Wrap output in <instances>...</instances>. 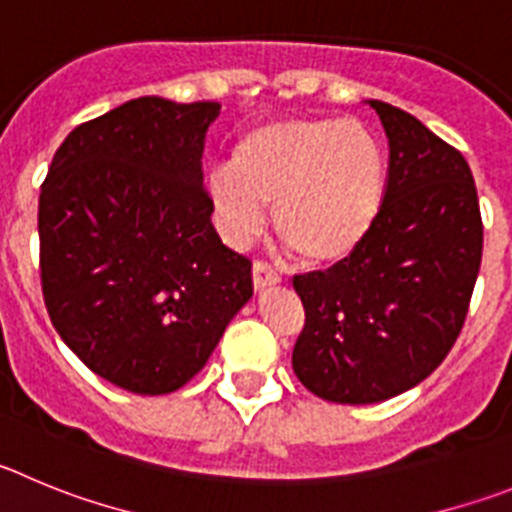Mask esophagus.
Listing matches in <instances>:
<instances>
[{
	"instance_id": "34e87169",
	"label": "esophagus",
	"mask_w": 512,
	"mask_h": 512,
	"mask_svg": "<svg viewBox=\"0 0 512 512\" xmlns=\"http://www.w3.org/2000/svg\"><path fill=\"white\" fill-rule=\"evenodd\" d=\"M252 280H255L257 290H265L270 288V285L280 283V273L273 265H267L265 260H257L255 265H252Z\"/></svg>"
}]
</instances>
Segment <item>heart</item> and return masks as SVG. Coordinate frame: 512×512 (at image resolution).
Instances as JSON below:
<instances>
[{
	"label": "heart",
	"instance_id": "b5f03b06",
	"mask_svg": "<svg viewBox=\"0 0 512 512\" xmlns=\"http://www.w3.org/2000/svg\"><path fill=\"white\" fill-rule=\"evenodd\" d=\"M388 155L359 119H273L234 142L232 165L211 170L224 232L247 242L273 206L275 232L306 262L354 255L388 199Z\"/></svg>",
	"mask_w": 512,
	"mask_h": 512
}]
</instances>
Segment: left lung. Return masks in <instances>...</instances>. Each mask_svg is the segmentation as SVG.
<instances>
[{"label": "left lung", "mask_w": 512, "mask_h": 512, "mask_svg": "<svg viewBox=\"0 0 512 512\" xmlns=\"http://www.w3.org/2000/svg\"><path fill=\"white\" fill-rule=\"evenodd\" d=\"M390 145L388 199L354 255L296 275L306 324L293 372L319 398L365 405L416 388L467 319L482 262L472 170L413 114L370 99Z\"/></svg>", "instance_id": "left-lung-1"}]
</instances>
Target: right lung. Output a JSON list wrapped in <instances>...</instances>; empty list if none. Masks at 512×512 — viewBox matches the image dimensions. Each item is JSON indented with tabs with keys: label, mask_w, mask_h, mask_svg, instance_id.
<instances>
[{
	"label": "right lung",
	"mask_w": 512,
	"mask_h": 512,
	"mask_svg": "<svg viewBox=\"0 0 512 512\" xmlns=\"http://www.w3.org/2000/svg\"><path fill=\"white\" fill-rule=\"evenodd\" d=\"M222 104L140 96L76 130L40 188L45 308L91 372L183 388L252 298V262L211 224L201 155Z\"/></svg>",
	"instance_id": "obj_1"
}]
</instances>
